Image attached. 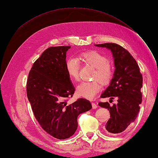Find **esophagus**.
Segmentation results:
<instances>
[{
    "label": "esophagus",
    "mask_w": 158,
    "mask_h": 158,
    "mask_svg": "<svg viewBox=\"0 0 158 158\" xmlns=\"http://www.w3.org/2000/svg\"><path fill=\"white\" fill-rule=\"evenodd\" d=\"M92 108L93 109H96L98 107V105L96 103H95L94 102L92 103Z\"/></svg>",
    "instance_id": "34e87169"
}]
</instances>
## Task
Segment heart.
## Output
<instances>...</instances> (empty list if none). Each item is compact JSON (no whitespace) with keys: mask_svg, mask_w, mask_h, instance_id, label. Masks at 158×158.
I'll return each mask as SVG.
<instances>
[{"mask_svg":"<svg viewBox=\"0 0 158 158\" xmlns=\"http://www.w3.org/2000/svg\"><path fill=\"white\" fill-rule=\"evenodd\" d=\"M80 63L95 68L92 76L93 80L80 83L76 88L78 96L92 99L101 91L102 84L108 85L113 78L114 67L107 57L96 51H88L80 53L78 58L70 57L66 61L65 68L69 78L74 81L79 80Z\"/></svg>","mask_w":158,"mask_h":158,"instance_id":"heart-1","label":"heart"}]
</instances>
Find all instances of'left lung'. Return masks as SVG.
<instances>
[{
	"mask_svg": "<svg viewBox=\"0 0 158 158\" xmlns=\"http://www.w3.org/2000/svg\"><path fill=\"white\" fill-rule=\"evenodd\" d=\"M111 51L115 66L113 78L100 97L117 98V103L110 106L108 102H99L100 107L107 109L110 118L106 123L107 132H123L136 120L142 103V75L136 60L127 49L116 44L106 43L95 45Z\"/></svg>",
	"mask_w": 158,
	"mask_h": 158,
	"instance_id": "1",
	"label": "left lung"
}]
</instances>
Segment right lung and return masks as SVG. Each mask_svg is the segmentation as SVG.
Returning a JSON list of instances; mask_svg holds the SVG:
<instances>
[{
  "instance_id": "right-lung-1",
  "label": "right lung",
  "mask_w": 158,
  "mask_h": 158,
  "mask_svg": "<svg viewBox=\"0 0 158 158\" xmlns=\"http://www.w3.org/2000/svg\"><path fill=\"white\" fill-rule=\"evenodd\" d=\"M70 46L51 47L33 64L26 84L27 96L41 128L58 139L73 136L78 128V116L92 106L80 98L67 103L74 87L65 68L66 52Z\"/></svg>"
}]
</instances>
